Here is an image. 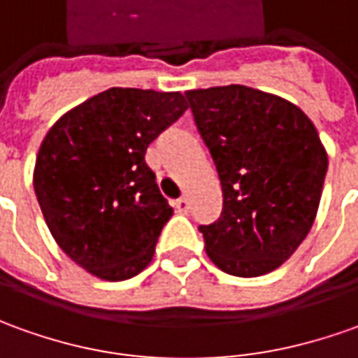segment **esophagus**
<instances>
[{"mask_svg": "<svg viewBox=\"0 0 358 358\" xmlns=\"http://www.w3.org/2000/svg\"><path fill=\"white\" fill-rule=\"evenodd\" d=\"M176 210H178L180 213H188L189 199L186 198V196H182V198H180V199H176Z\"/></svg>", "mask_w": 358, "mask_h": 358, "instance_id": "34e87169", "label": "esophagus"}]
</instances>
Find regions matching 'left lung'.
<instances>
[{"label":"left lung","instance_id":"obj_1","mask_svg":"<svg viewBox=\"0 0 358 358\" xmlns=\"http://www.w3.org/2000/svg\"><path fill=\"white\" fill-rule=\"evenodd\" d=\"M221 180L220 220L199 225L211 262L252 278L278 268L310 233L327 152L294 103L247 86L186 92Z\"/></svg>","mask_w":358,"mask_h":358}]
</instances>
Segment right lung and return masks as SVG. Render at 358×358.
I'll use <instances>...</instances> for the list:
<instances>
[{
    "mask_svg": "<svg viewBox=\"0 0 358 358\" xmlns=\"http://www.w3.org/2000/svg\"><path fill=\"white\" fill-rule=\"evenodd\" d=\"M186 109L180 92L111 87L46 133L36 199L58 247L90 274L127 280L152 261L172 208L145 155Z\"/></svg>",
    "mask_w": 358,
    "mask_h": 358,
    "instance_id": "add662e5",
    "label": "right lung"
}]
</instances>
